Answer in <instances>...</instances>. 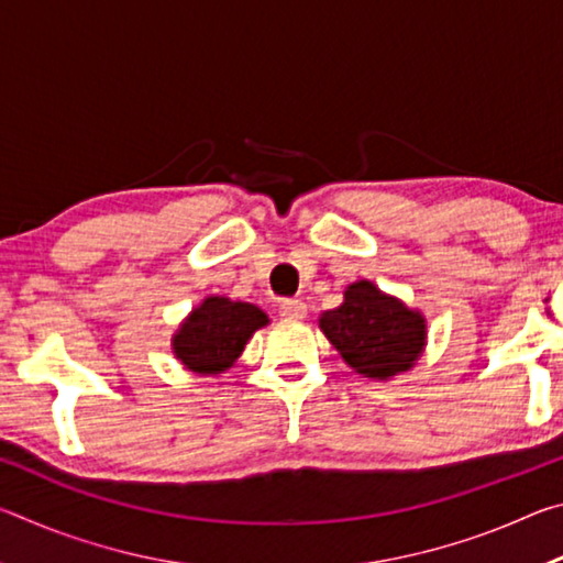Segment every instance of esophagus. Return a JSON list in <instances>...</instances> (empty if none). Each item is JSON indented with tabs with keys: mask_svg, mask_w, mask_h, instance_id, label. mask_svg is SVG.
Here are the masks:
<instances>
[{
	"mask_svg": "<svg viewBox=\"0 0 563 563\" xmlns=\"http://www.w3.org/2000/svg\"><path fill=\"white\" fill-rule=\"evenodd\" d=\"M280 316L285 320H302L305 316H308V305H305L302 300H283Z\"/></svg>",
	"mask_w": 563,
	"mask_h": 563,
	"instance_id": "obj_1",
	"label": "esophagus"
}]
</instances>
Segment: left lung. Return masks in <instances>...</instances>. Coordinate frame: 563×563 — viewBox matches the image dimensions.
Wrapping results in <instances>:
<instances>
[{"mask_svg":"<svg viewBox=\"0 0 563 563\" xmlns=\"http://www.w3.org/2000/svg\"><path fill=\"white\" fill-rule=\"evenodd\" d=\"M322 335L357 375L387 383L415 367L427 345V318L373 280H357L342 292L335 310L318 320Z\"/></svg>","mask_w":563,"mask_h":563,"instance_id":"obj_1","label":"left lung"}]
</instances>
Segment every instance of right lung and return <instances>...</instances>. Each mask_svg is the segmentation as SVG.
Returning <instances> with one entry per match:
<instances>
[{"mask_svg": "<svg viewBox=\"0 0 563 563\" xmlns=\"http://www.w3.org/2000/svg\"><path fill=\"white\" fill-rule=\"evenodd\" d=\"M268 322L258 305L208 295L180 322L170 350L188 373L218 377L235 365L253 332Z\"/></svg>", "mask_w": 563, "mask_h": 563, "instance_id": "right-lung-1", "label": "right lung"}]
</instances>
